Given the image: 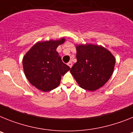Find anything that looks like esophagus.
Instances as JSON below:
<instances>
[{"instance_id": "esophagus-1", "label": "esophagus", "mask_w": 133, "mask_h": 133, "mask_svg": "<svg viewBox=\"0 0 133 133\" xmlns=\"http://www.w3.org/2000/svg\"><path fill=\"white\" fill-rule=\"evenodd\" d=\"M68 66H69L70 68H71V67H72V63H71V62H69V63H68Z\"/></svg>"}]
</instances>
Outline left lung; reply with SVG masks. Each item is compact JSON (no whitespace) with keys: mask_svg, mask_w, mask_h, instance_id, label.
Returning <instances> with one entry per match:
<instances>
[{"mask_svg":"<svg viewBox=\"0 0 133 133\" xmlns=\"http://www.w3.org/2000/svg\"><path fill=\"white\" fill-rule=\"evenodd\" d=\"M77 62L70 72L82 88L95 91L108 81L114 71L115 58L102 46L76 45Z\"/></svg>","mask_w":133,"mask_h":133,"instance_id":"8db88e82","label":"left lung"}]
</instances>
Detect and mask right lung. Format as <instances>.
Returning a JSON list of instances; mask_svg holds the SVG:
<instances>
[{"label":"right lung","instance_id":"obj_1","mask_svg":"<svg viewBox=\"0 0 133 133\" xmlns=\"http://www.w3.org/2000/svg\"><path fill=\"white\" fill-rule=\"evenodd\" d=\"M64 42V38L37 42L23 57V66L26 78L33 86L43 92L56 88L62 76L70 70L56 51Z\"/></svg>","mask_w":133,"mask_h":133}]
</instances>
